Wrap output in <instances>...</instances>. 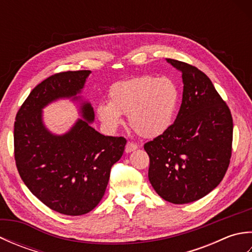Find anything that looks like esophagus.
<instances>
[{
  "label": "esophagus",
  "instance_id": "34e87169",
  "mask_svg": "<svg viewBox=\"0 0 252 252\" xmlns=\"http://www.w3.org/2000/svg\"><path fill=\"white\" fill-rule=\"evenodd\" d=\"M137 145L135 143H133V142H127L126 143V153L127 154V153H131V152H134L135 149H137Z\"/></svg>",
  "mask_w": 252,
  "mask_h": 252
}]
</instances>
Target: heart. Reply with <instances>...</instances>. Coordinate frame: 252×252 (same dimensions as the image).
Returning a JSON list of instances; mask_svg holds the SVG:
<instances>
[{
  "label": "heart",
  "instance_id": "b5f03b06",
  "mask_svg": "<svg viewBox=\"0 0 252 252\" xmlns=\"http://www.w3.org/2000/svg\"><path fill=\"white\" fill-rule=\"evenodd\" d=\"M179 103V91L169 78L140 77L115 83L109 90L108 103H99L96 115L108 130L121 125L127 115L132 130L153 138L172 126Z\"/></svg>",
  "mask_w": 252,
  "mask_h": 252
}]
</instances>
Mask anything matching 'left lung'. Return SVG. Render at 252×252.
I'll return each instance as SVG.
<instances>
[{
	"label": "left lung",
	"mask_w": 252,
	"mask_h": 252,
	"mask_svg": "<svg viewBox=\"0 0 252 252\" xmlns=\"http://www.w3.org/2000/svg\"><path fill=\"white\" fill-rule=\"evenodd\" d=\"M167 62L182 72L181 108L173 125L144 149L154 189L182 205L205 197L223 180L232 156L233 118L205 73L183 62Z\"/></svg>",
	"instance_id": "8db88e82"
}]
</instances>
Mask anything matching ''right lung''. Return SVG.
<instances>
[{"mask_svg": "<svg viewBox=\"0 0 252 252\" xmlns=\"http://www.w3.org/2000/svg\"><path fill=\"white\" fill-rule=\"evenodd\" d=\"M90 70L60 72L31 91L14 125L16 165L37 199L66 216H82L98 205L110 169L122 156L125 137L105 136L91 126L93 107L82 101L78 119L65 134L47 129L42 109L61 98L78 100Z\"/></svg>", "mask_w": 252, "mask_h": 252, "instance_id": "right-lung-1", "label": "right lung"}]
</instances>
